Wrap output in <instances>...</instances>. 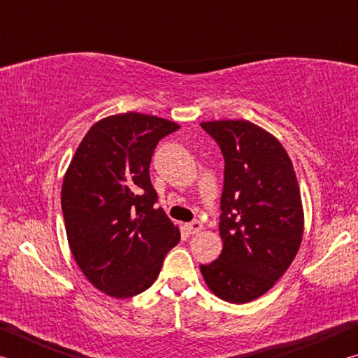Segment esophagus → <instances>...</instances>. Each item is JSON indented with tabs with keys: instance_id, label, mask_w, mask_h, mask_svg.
<instances>
[{
	"instance_id": "esophagus-1",
	"label": "esophagus",
	"mask_w": 358,
	"mask_h": 358,
	"mask_svg": "<svg viewBox=\"0 0 358 358\" xmlns=\"http://www.w3.org/2000/svg\"><path fill=\"white\" fill-rule=\"evenodd\" d=\"M185 229L187 230V234H199L201 232V230L203 229V226H202V222L201 221H192V222H189V224H185Z\"/></svg>"
}]
</instances>
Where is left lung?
Wrapping results in <instances>:
<instances>
[{
  "label": "left lung",
  "mask_w": 358,
  "mask_h": 358,
  "mask_svg": "<svg viewBox=\"0 0 358 358\" xmlns=\"http://www.w3.org/2000/svg\"><path fill=\"white\" fill-rule=\"evenodd\" d=\"M222 151L220 257L201 271L229 303H248L275 286L303 238L305 216L292 161L281 142L248 120L203 121Z\"/></svg>",
  "instance_id": "obj_1"
}]
</instances>
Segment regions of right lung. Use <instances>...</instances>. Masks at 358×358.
Wrapping results in <instances>:
<instances>
[{"label": "right lung", "mask_w": 358, "mask_h": 358, "mask_svg": "<svg viewBox=\"0 0 358 358\" xmlns=\"http://www.w3.org/2000/svg\"><path fill=\"white\" fill-rule=\"evenodd\" d=\"M180 129L137 112L99 120L76 150L62 187L66 235L82 273L101 292L129 299L159 275L180 230L150 180L157 142Z\"/></svg>", "instance_id": "right-lung-1"}]
</instances>
